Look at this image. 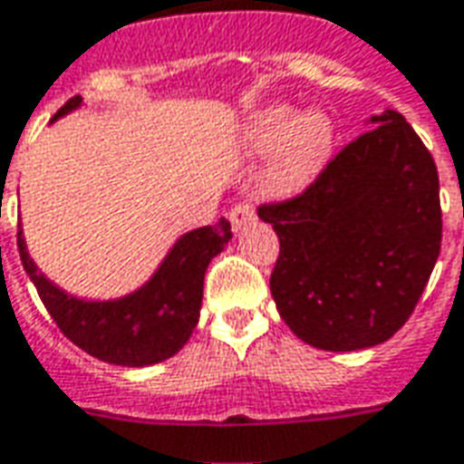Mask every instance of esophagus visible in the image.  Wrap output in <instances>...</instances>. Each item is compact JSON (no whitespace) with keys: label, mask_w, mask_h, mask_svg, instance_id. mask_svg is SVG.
<instances>
[{"label":"esophagus","mask_w":464,"mask_h":464,"mask_svg":"<svg viewBox=\"0 0 464 464\" xmlns=\"http://www.w3.org/2000/svg\"><path fill=\"white\" fill-rule=\"evenodd\" d=\"M229 222L235 229H242L249 222H255V207L249 202H237V205L229 209Z\"/></svg>","instance_id":"34e87169"}]
</instances>
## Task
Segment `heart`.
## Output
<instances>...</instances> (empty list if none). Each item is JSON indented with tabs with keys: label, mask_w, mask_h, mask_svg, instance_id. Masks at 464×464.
I'll return each instance as SVG.
<instances>
[{
	"label": "heart",
	"mask_w": 464,
	"mask_h": 464,
	"mask_svg": "<svg viewBox=\"0 0 464 464\" xmlns=\"http://www.w3.org/2000/svg\"><path fill=\"white\" fill-rule=\"evenodd\" d=\"M292 110L275 107L267 110L255 124V142L259 147H272L285 140L275 162L269 167L267 187L275 195H297L322 172L330 160L334 130L327 114L310 111L292 124Z\"/></svg>",
	"instance_id": "1"
}]
</instances>
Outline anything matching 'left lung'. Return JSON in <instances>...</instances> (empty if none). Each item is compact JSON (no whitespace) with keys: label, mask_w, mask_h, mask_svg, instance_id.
I'll return each mask as SVG.
<instances>
[{"label":"left lung","mask_w":464,"mask_h":464,"mask_svg":"<svg viewBox=\"0 0 464 464\" xmlns=\"http://www.w3.org/2000/svg\"><path fill=\"white\" fill-rule=\"evenodd\" d=\"M372 121L300 195L257 209L279 237L269 277L279 317L330 353L390 340L417 307L442 242L432 154L400 111Z\"/></svg>","instance_id":"8db88e82"}]
</instances>
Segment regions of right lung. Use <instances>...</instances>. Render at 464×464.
Returning a JSON list of instances; mask_svg holds the SVG:
<instances>
[{"label": "right lung", "instance_id": "obj_1", "mask_svg": "<svg viewBox=\"0 0 464 464\" xmlns=\"http://www.w3.org/2000/svg\"><path fill=\"white\" fill-rule=\"evenodd\" d=\"M80 102V97H72L52 121ZM229 239L232 229L227 219L187 232L142 290L111 302L77 300L54 287L29 259L22 229L16 232V247L44 307L67 340L102 362L144 367L162 362L185 347L199 322L207 265Z\"/></svg>", "mask_w": 464, "mask_h": 464}]
</instances>
